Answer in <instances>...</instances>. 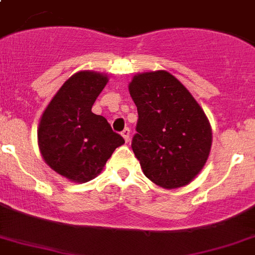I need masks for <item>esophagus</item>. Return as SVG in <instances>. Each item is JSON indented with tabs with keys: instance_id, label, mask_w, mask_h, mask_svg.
Masks as SVG:
<instances>
[{
	"instance_id": "obj_1",
	"label": "esophagus",
	"mask_w": 255,
	"mask_h": 255,
	"mask_svg": "<svg viewBox=\"0 0 255 255\" xmlns=\"http://www.w3.org/2000/svg\"><path fill=\"white\" fill-rule=\"evenodd\" d=\"M129 135H131V129H129V128H124L123 129V132H122V136H123L124 137V140L127 141H129Z\"/></svg>"
}]
</instances>
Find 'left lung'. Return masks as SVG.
Returning a JSON list of instances; mask_svg holds the SVG:
<instances>
[{"label": "left lung", "instance_id": "obj_1", "mask_svg": "<svg viewBox=\"0 0 255 255\" xmlns=\"http://www.w3.org/2000/svg\"><path fill=\"white\" fill-rule=\"evenodd\" d=\"M128 89L139 115L131 147L141 170L160 187H183L209 158L213 133L207 116L166 71L137 73Z\"/></svg>", "mask_w": 255, "mask_h": 255}]
</instances>
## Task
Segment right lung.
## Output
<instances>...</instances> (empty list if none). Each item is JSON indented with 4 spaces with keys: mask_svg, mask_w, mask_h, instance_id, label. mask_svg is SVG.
Returning a JSON list of instances; mask_svg holds the SVG:
<instances>
[{
    "mask_svg": "<svg viewBox=\"0 0 255 255\" xmlns=\"http://www.w3.org/2000/svg\"><path fill=\"white\" fill-rule=\"evenodd\" d=\"M107 83V75L99 72H77L58 89L40 119L37 139L42 159L71 182L96 178L124 143L104 116L92 112Z\"/></svg>",
    "mask_w": 255,
    "mask_h": 255,
    "instance_id": "add662e5",
    "label": "right lung"
}]
</instances>
